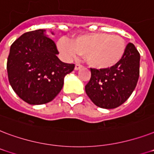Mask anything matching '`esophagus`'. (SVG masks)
Masks as SVG:
<instances>
[{
    "instance_id": "34e87169",
    "label": "esophagus",
    "mask_w": 154,
    "mask_h": 154,
    "mask_svg": "<svg viewBox=\"0 0 154 154\" xmlns=\"http://www.w3.org/2000/svg\"><path fill=\"white\" fill-rule=\"evenodd\" d=\"M80 68H82V66H81V65H79V64H75V71H78V70H79Z\"/></svg>"
}]
</instances>
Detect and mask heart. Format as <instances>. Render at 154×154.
Returning <instances> with one entry per match:
<instances>
[{"instance_id": "obj_1", "label": "heart", "mask_w": 154, "mask_h": 154, "mask_svg": "<svg viewBox=\"0 0 154 154\" xmlns=\"http://www.w3.org/2000/svg\"><path fill=\"white\" fill-rule=\"evenodd\" d=\"M57 47L66 59L84 55L89 66L102 70L120 63L125 54L126 42L120 35L91 33L79 35L72 42L60 38Z\"/></svg>"}]
</instances>
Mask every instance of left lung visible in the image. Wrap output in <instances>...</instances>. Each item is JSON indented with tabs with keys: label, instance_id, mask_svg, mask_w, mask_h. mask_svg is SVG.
Masks as SVG:
<instances>
[{
	"label": "left lung",
	"instance_id": "8db88e82",
	"mask_svg": "<svg viewBox=\"0 0 154 154\" xmlns=\"http://www.w3.org/2000/svg\"><path fill=\"white\" fill-rule=\"evenodd\" d=\"M140 54L133 43L126 46L120 63L108 69L91 68L86 93L96 106L112 109L124 103L133 93L140 73Z\"/></svg>",
	"mask_w": 154,
	"mask_h": 154
}]
</instances>
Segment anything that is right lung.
I'll list each match as a JSON object with an SVG mask.
<instances>
[{
	"label": "right lung",
	"mask_w": 154,
	"mask_h": 154,
	"mask_svg": "<svg viewBox=\"0 0 154 154\" xmlns=\"http://www.w3.org/2000/svg\"><path fill=\"white\" fill-rule=\"evenodd\" d=\"M58 54L46 29L25 33L12 44L7 60L8 78L22 100L32 105L43 104L60 92L64 77L75 65L63 63Z\"/></svg>",
	"instance_id": "right-lung-1"
}]
</instances>
